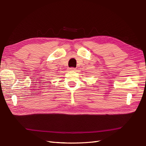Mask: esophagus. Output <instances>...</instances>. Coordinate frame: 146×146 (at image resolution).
Returning <instances> with one entry per match:
<instances>
[{
	"label": "esophagus",
	"instance_id": "esophagus-1",
	"mask_svg": "<svg viewBox=\"0 0 146 146\" xmlns=\"http://www.w3.org/2000/svg\"><path fill=\"white\" fill-rule=\"evenodd\" d=\"M76 68H69V70H70V71H75V70H76Z\"/></svg>",
	"mask_w": 146,
	"mask_h": 146
}]
</instances>
